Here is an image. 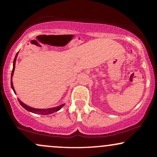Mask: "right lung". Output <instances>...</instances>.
Segmentation results:
<instances>
[{"mask_svg":"<svg viewBox=\"0 0 157 157\" xmlns=\"http://www.w3.org/2000/svg\"><path fill=\"white\" fill-rule=\"evenodd\" d=\"M18 53H16V57H15V59H14V61H13V68L12 73H11V78H10V85H11V88H12V89L13 90L14 93H16V91H15V90H14L13 86V82L11 81V80H12L13 75V72H14V69H15V64H16V57H17V56H18ZM18 101H19V103H20V104L21 105V106H22L25 109H26L27 111H31V112L34 113H38V114H42V115L51 114V113H53L56 112V111H58L59 110H60L61 107H63L64 106V104H62V105H60V106H59L53 107V108L48 109H34V108H32V107H30L29 106H27V105H25V104H23L22 101H21L19 100L18 98Z\"/></svg>","mask_w":157,"mask_h":157,"instance_id":"1","label":"right lung"}]
</instances>
